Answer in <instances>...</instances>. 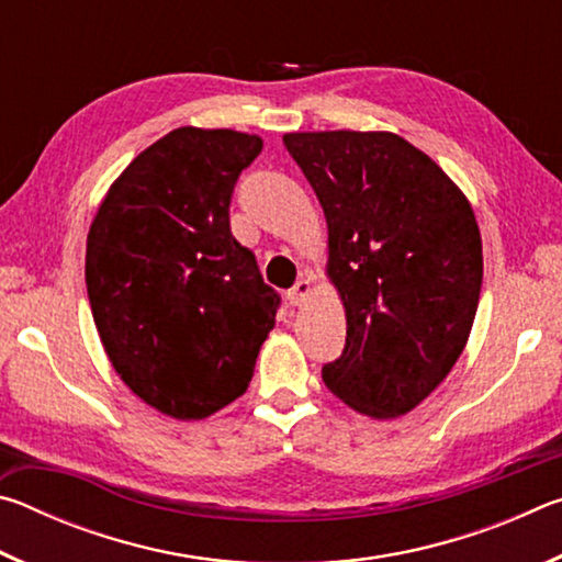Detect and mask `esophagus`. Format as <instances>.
I'll use <instances>...</instances> for the list:
<instances>
[{
    "mask_svg": "<svg viewBox=\"0 0 562 562\" xmlns=\"http://www.w3.org/2000/svg\"><path fill=\"white\" fill-rule=\"evenodd\" d=\"M312 294V282L310 280H297L292 290H288V302L292 307H302L307 297Z\"/></svg>",
    "mask_w": 562,
    "mask_h": 562,
    "instance_id": "1",
    "label": "esophagus"
}]
</instances>
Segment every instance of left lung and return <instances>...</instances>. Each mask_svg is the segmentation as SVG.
<instances>
[{
	"mask_svg": "<svg viewBox=\"0 0 562 562\" xmlns=\"http://www.w3.org/2000/svg\"><path fill=\"white\" fill-rule=\"evenodd\" d=\"M327 217V274L347 312L335 396L372 418L412 412L469 341L483 282L481 233L459 186L396 133H284Z\"/></svg>",
	"mask_w": 562,
	"mask_h": 562,
	"instance_id": "1",
	"label": "left lung"
}]
</instances>
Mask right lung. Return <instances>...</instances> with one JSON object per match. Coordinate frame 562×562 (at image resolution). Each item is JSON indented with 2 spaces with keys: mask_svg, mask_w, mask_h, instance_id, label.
<instances>
[{
  "mask_svg": "<svg viewBox=\"0 0 562 562\" xmlns=\"http://www.w3.org/2000/svg\"><path fill=\"white\" fill-rule=\"evenodd\" d=\"M262 138L183 126L109 188L87 237V290L103 349L133 394L205 418L245 394L280 294L231 233L237 178Z\"/></svg>",
  "mask_w": 562,
  "mask_h": 562,
  "instance_id": "obj_1",
  "label": "right lung"
}]
</instances>
